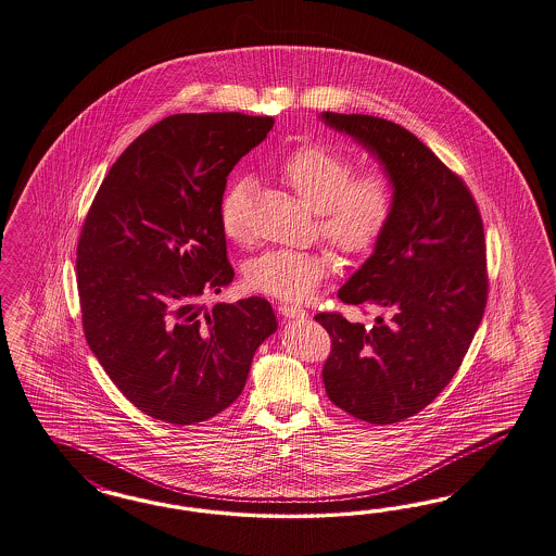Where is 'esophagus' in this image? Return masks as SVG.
<instances>
[{
    "label": "esophagus",
    "mask_w": 556,
    "mask_h": 556,
    "mask_svg": "<svg viewBox=\"0 0 556 556\" xmlns=\"http://www.w3.org/2000/svg\"><path fill=\"white\" fill-rule=\"evenodd\" d=\"M279 314L286 316L289 320H307V312L304 307L293 306V304H281Z\"/></svg>",
    "instance_id": "1"
}]
</instances>
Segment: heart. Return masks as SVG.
Segmentation results:
<instances>
[{"label": "heart", "mask_w": 556, "mask_h": 556, "mask_svg": "<svg viewBox=\"0 0 556 556\" xmlns=\"http://www.w3.org/2000/svg\"><path fill=\"white\" fill-rule=\"evenodd\" d=\"M279 178L295 197L318 213V230L349 254L374 249L394 211V187L380 170L355 174L353 157L328 146H306L288 153ZM252 182L240 176L219 201V224L231 242L249 240V201ZM330 268L325 250L270 249L244 267L247 288L279 300H306Z\"/></svg>", "instance_id": "heart-1"}]
</instances>
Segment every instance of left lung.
I'll use <instances>...</instances> for the list:
<instances>
[{
    "label": "left lung",
    "instance_id": "left-lung-1",
    "mask_svg": "<svg viewBox=\"0 0 556 556\" xmlns=\"http://www.w3.org/2000/svg\"><path fill=\"white\" fill-rule=\"evenodd\" d=\"M390 178L394 211L380 242L339 289L353 306L380 307L374 326L318 314L332 339L326 394L362 421L417 415L454 378L486 306V249L477 203L435 153L401 125L320 113Z\"/></svg>",
    "mask_w": 556,
    "mask_h": 556
}]
</instances>
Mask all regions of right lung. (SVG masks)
<instances>
[{"label":"right lung","instance_id":"1","mask_svg":"<svg viewBox=\"0 0 556 556\" xmlns=\"http://www.w3.org/2000/svg\"><path fill=\"white\" fill-rule=\"evenodd\" d=\"M270 116L173 115L121 153L77 244L86 341L146 415L207 421L244 390L256 349L277 330L263 298L201 304L233 268L219 201L233 166L265 141Z\"/></svg>","mask_w":556,"mask_h":556}]
</instances>
